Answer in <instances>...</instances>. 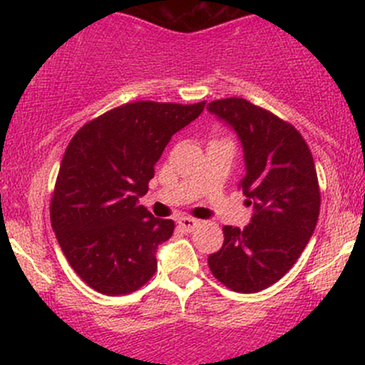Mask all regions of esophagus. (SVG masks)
<instances>
[{
    "label": "esophagus",
    "instance_id": "34e87169",
    "mask_svg": "<svg viewBox=\"0 0 365 365\" xmlns=\"http://www.w3.org/2000/svg\"><path fill=\"white\" fill-rule=\"evenodd\" d=\"M177 223H178L180 228L185 230V232H192V230H194L197 226V220H192V217L183 216V217H178Z\"/></svg>",
    "mask_w": 365,
    "mask_h": 365
}]
</instances>
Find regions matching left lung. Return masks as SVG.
Here are the masks:
<instances>
[{"label": "left lung", "instance_id": "1", "mask_svg": "<svg viewBox=\"0 0 365 365\" xmlns=\"http://www.w3.org/2000/svg\"><path fill=\"white\" fill-rule=\"evenodd\" d=\"M207 111L242 142L240 188L254 206L244 230L225 226L223 247L209 255V269L233 292H261L292 269L316 228L321 194L312 154L293 125L247 99L212 101Z\"/></svg>", "mask_w": 365, "mask_h": 365}]
</instances>
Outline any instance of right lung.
Listing matches in <instances>:
<instances>
[{"label":"right lung","mask_w":365,"mask_h":365,"mask_svg":"<svg viewBox=\"0 0 365 365\" xmlns=\"http://www.w3.org/2000/svg\"><path fill=\"white\" fill-rule=\"evenodd\" d=\"M204 106L127 103L91 120L70 140L53 192L51 226L66 261L96 292L132 293L156 273V250L175 223L154 217L139 197L148 194L171 137Z\"/></svg>","instance_id":"add662e5"}]
</instances>
